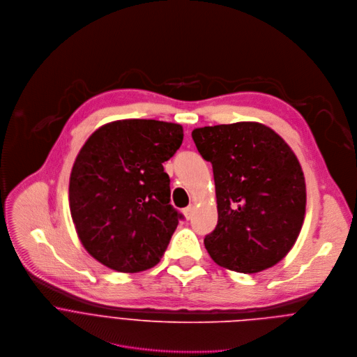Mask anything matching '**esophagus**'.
I'll return each mask as SVG.
<instances>
[{"label": "esophagus", "instance_id": "34e87169", "mask_svg": "<svg viewBox=\"0 0 357 357\" xmlns=\"http://www.w3.org/2000/svg\"><path fill=\"white\" fill-rule=\"evenodd\" d=\"M192 209H194V206H192V205H190V206H187V208H184V209H183V215L185 216V219H187V220L191 218Z\"/></svg>", "mask_w": 357, "mask_h": 357}]
</instances>
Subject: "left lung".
I'll return each instance as SVG.
<instances>
[{"label":"left lung","instance_id":"left-lung-1","mask_svg":"<svg viewBox=\"0 0 357 357\" xmlns=\"http://www.w3.org/2000/svg\"><path fill=\"white\" fill-rule=\"evenodd\" d=\"M192 139L213 166L219 218L205 238L211 257L245 274L281 261L306 212L305 176L291 146L257 121L194 128Z\"/></svg>","mask_w":357,"mask_h":357}]
</instances>
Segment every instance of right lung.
<instances>
[{"instance_id":"add662e5","label":"right lung","mask_w":357,"mask_h":357,"mask_svg":"<svg viewBox=\"0 0 357 357\" xmlns=\"http://www.w3.org/2000/svg\"><path fill=\"white\" fill-rule=\"evenodd\" d=\"M183 126L124 119L97 128L79 151L69 180L72 220L84 249L119 273L156 266L181 215L163 170L183 142Z\"/></svg>"}]
</instances>
